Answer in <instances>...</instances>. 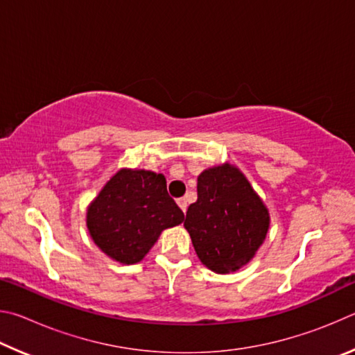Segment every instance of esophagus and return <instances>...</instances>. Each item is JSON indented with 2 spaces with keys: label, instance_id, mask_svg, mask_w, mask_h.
<instances>
[{
  "label": "esophagus",
  "instance_id": "34e87169",
  "mask_svg": "<svg viewBox=\"0 0 355 355\" xmlns=\"http://www.w3.org/2000/svg\"><path fill=\"white\" fill-rule=\"evenodd\" d=\"M177 203H178V207L182 208V211H183V213H186V208H188V202H186L184 197H182V199H178V200H177Z\"/></svg>",
  "mask_w": 355,
  "mask_h": 355
}]
</instances>
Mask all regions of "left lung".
I'll return each instance as SVG.
<instances>
[{"label": "left lung", "mask_w": 355, "mask_h": 355, "mask_svg": "<svg viewBox=\"0 0 355 355\" xmlns=\"http://www.w3.org/2000/svg\"><path fill=\"white\" fill-rule=\"evenodd\" d=\"M184 227L200 261L228 274L255 255L266 238L269 213L248 178L224 164L197 178V202L189 205Z\"/></svg>", "instance_id": "8db88e82"}]
</instances>
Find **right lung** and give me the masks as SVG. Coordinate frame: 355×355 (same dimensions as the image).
<instances>
[{
	"mask_svg": "<svg viewBox=\"0 0 355 355\" xmlns=\"http://www.w3.org/2000/svg\"><path fill=\"white\" fill-rule=\"evenodd\" d=\"M183 219L163 173L150 171H119L87 208V228L95 244L123 264L141 261L161 232Z\"/></svg>",
	"mask_w": 355,
	"mask_h": 355,
	"instance_id": "add662e5",
	"label": "right lung"
}]
</instances>
